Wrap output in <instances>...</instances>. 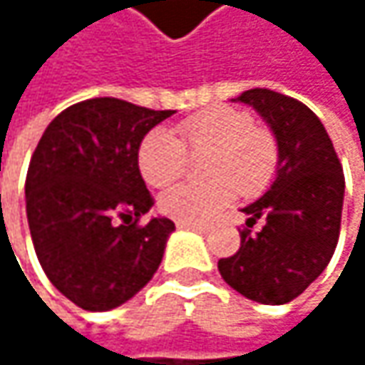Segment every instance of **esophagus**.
I'll return each instance as SVG.
<instances>
[{
    "label": "esophagus",
    "instance_id": "esophagus-1",
    "mask_svg": "<svg viewBox=\"0 0 365 365\" xmlns=\"http://www.w3.org/2000/svg\"><path fill=\"white\" fill-rule=\"evenodd\" d=\"M178 228L196 230V232H200V235H205V232H207V228H205V226H200V224H183V222H178Z\"/></svg>",
    "mask_w": 365,
    "mask_h": 365
}]
</instances>
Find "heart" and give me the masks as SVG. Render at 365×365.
<instances>
[{
    "instance_id": "heart-1",
    "label": "heart",
    "mask_w": 365,
    "mask_h": 365,
    "mask_svg": "<svg viewBox=\"0 0 365 365\" xmlns=\"http://www.w3.org/2000/svg\"><path fill=\"white\" fill-rule=\"evenodd\" d=\"M205 150L200 171L209 180L178 183L160 196V211L183 224L213 220L237 192L255 196L277 175L274 135L254 126L250 113L235 108H213L185 118L178 124V137L165 128L150 130L139 145V171L150 185L163 187L183 173L185 152Z\"/></svg>"
}]
</instances>
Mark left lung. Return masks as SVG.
Segmentation results:
<instances>
[{"label": "left lung", "instance_id": "8db88e82", "mask_svg": "<svg viewBox=\"0 0 365 365\" xmlns=\"http://www.w3.org/2000/svg\"><path fill=\"white\" fill-rule=\"evenodd\" d=\"M270 126L279 145L274 182L247 205L241 247L217 262L222 279L259 304L298 298L329 264L342 217L344 175L322 120L304 103L268 88L239 95ZM255 221L262 228L255 233Z\"/></svg>", "mask_w": 365, "mask_h": 365}]
</instances>
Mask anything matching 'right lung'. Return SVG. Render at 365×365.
<instances>
[{"label": "right lung", "instance_id": "add662e5", "mask_svg": "<svg viewBox=\"0 0 365 365\" xmlns=\"http://www.w3.org/2000/svg\"><path fill=\"white\" fill-rule=\"evenodd\" d=\"M173 113L97 97L61 111L37 143L25 182L34 247L50 283L84 311L124 304L163 262L175 224L139 226L154 198L137 156Z\"/></svg>", "mask_w": 365, "mask_h": 365}]
</instances>
